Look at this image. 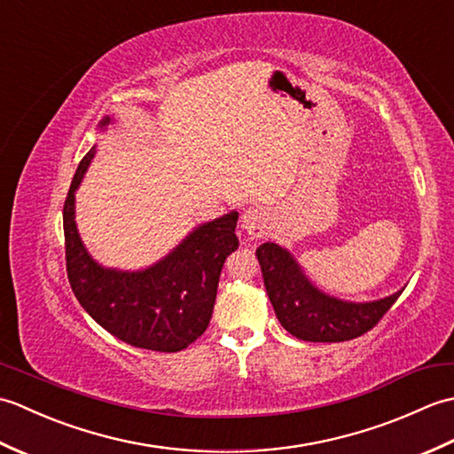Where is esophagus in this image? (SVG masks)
I'll use <instances>...</instances> for the list:
<instances>
[{"mask_svg": "<svg viewBox=\"0 0 454 454\" xmlns=\"http://www.w3.org/2000/svg\"><path fill=\"white\" fill-rule=\"evenodd\" d=\"M239 222H242V230L249 238H265L271 232V215L263 207L247 208Z\"/></svg>", "mask_w": 454, "mask_h": 454, "instance_id": "34e87169", "label": "esophagus"}]
</instances>
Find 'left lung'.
I'll list each match as a JSON object with an SVG mask.
<instances>
[{"mask_svg": "<svg viewBox=\"0 0 454 454\" xmlns=\"http://www.w3.org/2000/svg\"><path fill=\"white\" fill-rule=\"evenodd\" d=\"M255 255L278 322L304 341L355 340L372 330L403 291L372 302H347L316 288L285 247L267 242L257 247Z\"/></svg>", "mask_w": 454, "mask_h": 454, "instance_id": "obj_1", "label": "left lung"}]
</instances>
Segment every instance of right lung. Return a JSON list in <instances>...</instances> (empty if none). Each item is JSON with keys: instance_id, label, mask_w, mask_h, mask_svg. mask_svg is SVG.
<instances>
[{"instance_id": "right-lung-1", "label": "right lung", "mask_w": 454, "mask_h": 454, "mask_svg": "<svg viewBox=\"0 0 454 454\" xmlns=\"http://www.w3.org/2000/svg\"><path fill=\"white\" fill-rule=\"evenodd\" d=\"M111 117L99 127L107 129ZM95 156L85 153L64 202L66 271L83 310L121 341L140 349L176 353L205 333L226 257L238 249L232 210L197 226L158 263L140 271L99 265L75 226V191Z\"/></svg>"}]
</instances>
